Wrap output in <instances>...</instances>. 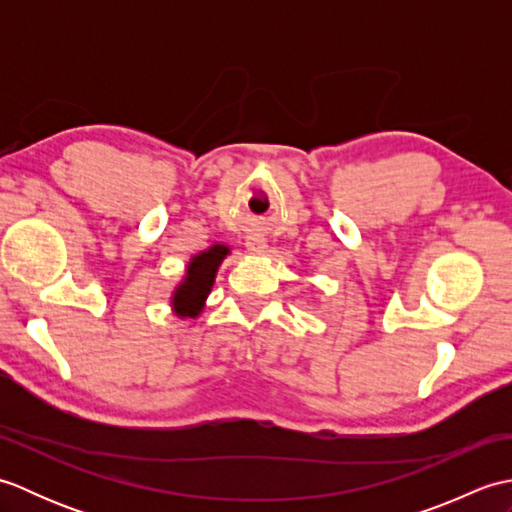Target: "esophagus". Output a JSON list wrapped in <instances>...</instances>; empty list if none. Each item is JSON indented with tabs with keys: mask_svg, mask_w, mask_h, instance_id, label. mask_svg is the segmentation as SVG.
Wrapping results in <instances>:
<instances>
[{
	"mask_svg": "<svg viewBox=\"0 0 512 512\" xmlns=\"http://www.w3.org/2000/svg\"><path fill=\"white\" fill-rule=\"evenodd\" d=\"M246 248L250 250V253H264V250L268 248L266 237L259 235V233H250L246 237Z\"/></svg>",
	"mask_w": 512,
	"mask_h": 512,
	"instance_id": "34e87169",
	"label": "esophagus"
}]
</instances>
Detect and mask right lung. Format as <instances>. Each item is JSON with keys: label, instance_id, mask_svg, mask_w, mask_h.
Instances as JSON below:
<instances>
[{"label": "right lung", "instance_id": "right-lung-1", "mask_svg": "<svg viewBox=\"0 0 512 512\" xmlns=\"http://www.w3.org/2000/svg\"><path fill=\"white\" fill-rule=\"evenodd\" d=\"M228 253H231L228 246L213 244L211 248H206L202 253L191 257V262L187 266V275H184L180 286L171 297V306L176 310L178 317L195 319L202 312L204 301L213 288L217 268H220V264L224 262V257Z\"/></svg>", "mask_w": 512, "mask_h": 512}]
</instances>
